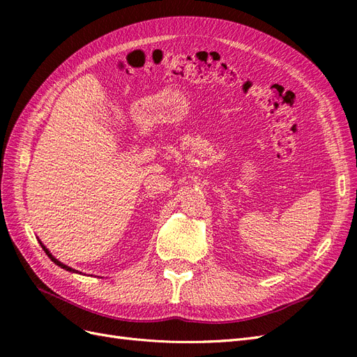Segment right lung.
Wrapping results in <instances>:
<instances>
[{
    "instance_id": "add662e5",
    "label": "right lung",
    "mask_w": 357,
    "mask_h": 357,
    "mask_svg": "<svg viewBox=\"0 0 357 357\" xmlns=\"http://www.w3.org/2000/svg\"><path fill=\"white\" fill-rule=\"evenodd\" d=\"M40 244H41V247H43V250H45L46 252V255L50 257V261L52 262H55L58 266H61V268H63V269H67V271H70V273H79V271H75V269H73V268H70V266H67L66 264H62V262H59L58 261V259L55 257V256H52V253L47 250V248H46V245H43V243L40 241Z\"/></svg>"
}]
</instances>
